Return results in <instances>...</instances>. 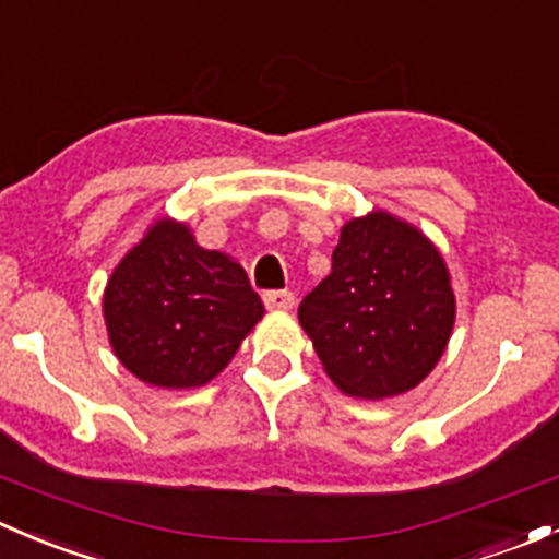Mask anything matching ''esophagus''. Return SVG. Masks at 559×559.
<instances>
[{
    "label": "esophagus",
    "instance_id": "esophagus-1",
    "mask_svg": "<svg viewBox=\"0 0 559 559\" xmlns=\"http://www.w3.org/2000/svg\"><path fill=\"white\" fill-rule=\"evenodd\" d=\"M264 306L270 308V311H289L292 306H295V295L286 289H273V292H264L262 295Z\"/></svg>",
    "mask_w": 559,
    "mask_h": 559
}]
</instances>
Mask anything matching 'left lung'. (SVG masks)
Instances as JSON below:
<instances>
[{"label": "left lung", "instance_id": "obj_1", "mask_svg": "<svg viewBox=\"0 0 559 559\" xmlns=\"http://www.w3.org/2000/svg\"><path fill=\"white\" fill-rule=\"evenodd\" d=\"M297 316L343 392L394 397L441 359L454 326V292L436 246L379 211L343 227L332 273L302 297Z\"/></svg>", "mask_w": 559, "mask_h": 559}]
</instances>
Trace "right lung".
<instances>
[{
    "label": "right lung",
    "mask_w": 559,
    "mask_h": 559,
    "mask_svg": "<svg viewBox=\"0 0 559 559\" xmlns=\"http://www.w3.org/2000/svg\"><path fill=\"white\" fill-rule=\"evenodd\" d=\"M262 313L246 270L197 246L170 218L123 257L105 289L116 357L165 389L202 386L222 373Z\"/></svg>",
    "instance_id": "1"
}]
</instances>
